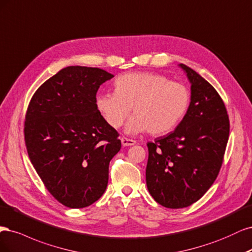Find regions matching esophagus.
<instances>
[{"label": "esophagus", "mask_w": 252, "mask_h": 252, "mask_svg": "<svg viewBox=\"0 0 252 252\" xmlns=\"http://www.w3.org/2000/svg\"><path fill=\"white\" fill-rule=\"evenodd\" d=\"M121 143H123L124 147H131V145H134L136 143V141L126 137H121Z\"/></svg>", "instance_id": "obj_1"}]
</instances>
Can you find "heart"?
<instances>
[{"label": "heart", "instance_id": "b5f03b06", "mask_svg": "<svg viewBox=\"0 0 252 252\" xmlns=\"http://www.w3.org/2000/svg\"><path fill=\"white\" fill-rule=\"evenodd\" d=\"M114 91L97 94L95 104L107 124L118 128L129 115L126 132L153 135L175 129L188 114L191 93L188 86L155 73L131 72L114 80Z\"/></svg>", "mask_w": 252, "mask_h": 252}]
</instances>
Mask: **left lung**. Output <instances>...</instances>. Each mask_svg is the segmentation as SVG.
Returning a JSON list of instances; mask_svg holds the SVG:
<instances>
[{
	"label": "left lung",
	"mask_w": 252,
	"mask_h": 252,
	"mask_svg": "<svg viewBox=\"0 0 252 252\" xmlns=\"http://www.w3.org/2000/svg\"><path fill=\"white\" fill-rule=\"evenodd\" d=\"M191 84L188 114L174 132L148 142L145 178L150 193L166 208L202 198L220 172L229 137V117L216 89L186 64Z\"/></svg>",
	"instance_id": "8db88e82"
}]
</instances>
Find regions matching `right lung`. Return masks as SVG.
<instances>
[{"label": "right lung", "instance_id": "obj_1", "mask_svg": "<svg viewBox=\"0 0 252 252\" xmlns=\"http://www.w3.org/2000/svg\"><path fill=\"white\" fill-rule=\"evenodd\" d=\"M114 77L99 68L70 66L40 86L28 104L24 137L32 165L54 199L84 208L107 189L119 134L95 104L101 84Z\"/></svg>", "mask_w": 252, "mask_h": 252}]
</instances>
